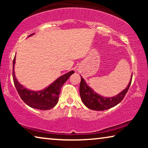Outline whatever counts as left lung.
Returning <instances> with one entry per match:
<instances>
[{"mask_svg": "<svg viewBox=\"0 0 148 148\" xmlns=\"http://www.w3.org/2000/svg\"><path fill=\"white\" fill-rule=\"evenodd\" d=\"M133 77V76H131ZM132 77H131L128 86L126 89L119 93L118 95L112 98H105L96 94L90 87H89L85 80L81 77V82L79 86V93L81 99L84 104L88 108L94 110L102 111L111 108L116 106L123 100L125 95L130 88Z\"/></svg>", "mask_w": 148, "mask_h": 148, "instance_id": "8db88e82", "label": "left lung"}]
</instances>
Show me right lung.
Returning <instances> with one entry per match:
<instances>
[{"mask_svg":"<svg viewBox=\"0 0 148 148\" xmlns=\"http://www.w3.org/2000/svg\"><path fill=\"white\" fill-rule=\"evenodd\" d=\"M33 35V34H31ZM30 35V36H31ZM15 62V56L13 62V82L18 94L22 100L32 108L42 110H50L56 106L58 100V96L60 93V89L66 81L73 73L74 71H70L57 79L55 82L42 91L34 92L24 88L18 82L15 78L14 72V65Z\"/></svg>","mask_w":148,"mask_h":148,"instance_id":"obj_1","label":"right lung"}]
</instances>
